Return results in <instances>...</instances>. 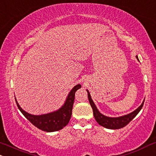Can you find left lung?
<instances>
[{"label": "left lung", "instance_id": "left-lung-1", "mask_svg": "<svg viewBox=\"0 0 156 156\" xmlns=\"http://www.w3.org/2000/svg\"><path fill=\"white\" fill-rule=\"evenodd\" d=\"M136 59H138L137 56H136ZM87 92H88V98H89L90 105H91V108H92L95 120H96L97 122L99 125L102 126L103 127H105L107 129H119L126 126L129 122L134 119L135 116L137 115L144 105V102H143L142 103L141 105L136 110H134V112L128 114V115L121 116V117H119V118L107 117V116L103 115L102 114H101L100 112L98 111V110H97L96 106H95L94 103L92 99L91 98V95H90V94L88 90H87Z\"/></svg>", "mask_w": 156, "mask_h": 156}]
</instances>
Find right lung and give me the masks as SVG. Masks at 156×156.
<instances>
[{"label":"right lung","mask_w":156,"mask_h":156,"mask_svg":"<svg viewBox=\"0 0 156 156\" xmlns=\"http://www.w3.org/2000/svg\"><path fill=\"white\" fill-rule=\"evenodd\" d=\"M80 88H81V86L78 84L71 90L65 105L59 110L54 112H51V113L45 114V115H34L27 113L20 108L16 102V99L15 100H16L18 108L24 115V117L37 129L46 132H57L63 129L70 121L71 115H72L73 103L75 100V94L77 90Z\"/></svg>","instance_id":"right-lung-1"}]
</instances>
